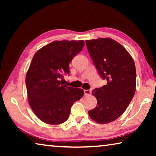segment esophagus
I'll use <instances>...</instances> for the list:
<instances>
[{
  "label": "esophagus",
  "mask_w": 156,
  "mask_h": 156,
  "mask_svg": "<svg viewBox=\"0 0 156 156\" xmlns=\"http://www.w3.org/2000/svg\"><path fill=\"white\" fill-rule=\"evenodd\" d=\"M84 95H85V96H89V95L91 94V91L88 89V90H84Z\"/></svg>",
  "instance_id": "esophagus-1"
}]
</instances>
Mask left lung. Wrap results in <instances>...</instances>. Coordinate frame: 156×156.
Returning a JSON list of instances; mask_svg holds the SVG:
<instances>
[{"label":"left lung","mask_w":156,"mask_h":156,"mask_svg":"<svg viewBox=\"0 0 156 156\" xmlns=\"http://www.w3.org/2000/svg\"><path fill=\"white\" fill-rule=\"evenodd\" d=\"M86 44L100 76L107 81L92 91L97 106L89 111V115L98 123H110L125 112L135 94V63L127 50L113 39L87 40Z\"/></svg>","instance_id":"obj_1"}]
</instances>
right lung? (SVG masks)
<instances>
[{
	"instance_id": "obj_1",
	"label": "right lung",
	"mask_w": 156,
	"mask_h": 156,
	"mask_svg": "<svg viewBox=\"0 0 156 156\" xmlns=\"http://www.w3.org/2000/svg\"><path fill=\"white\" fill-rule=\"evenodd\" d=\"M84 44V41H55L36 52L26 74L28 102L37 117L48 125L68 119L71 107L84 95L82 89L62 84V73Z\"/></svg>"
}]
</instances>
